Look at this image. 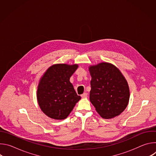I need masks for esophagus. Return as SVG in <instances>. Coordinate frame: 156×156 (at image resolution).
<instances>
[{"label":"esophagus","mask_w":156,"mask_h":156,"mask_svg":"<svg viewBox=\"0 0 156 156\" xmlns=\"http://www.w3.org/2000/svg\"><path fill=\"white\" fill-rule=\"evenodd\" d=\"M81 98H86V97L87 96V94L86 93H84L83 94H81Z\"/></svg>","instance_id":"obj_1"}]
</instances>
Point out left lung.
I'll return each instance as SVG.
<instances>
[{
	"mask_svg": "<svg viewBox=\"0 0 156 156\" xmlns=\"http://www.w3.org/2000/svg\"><path fill=\"white\" fill-rule=\"evenodd\" d=\"M91 76L90 99L104 119L119 115L126 107L129 91L120 71L112 64L101 63L90 67Z\"/></svg>",
	"mask_w": 156,
	"mask_h": 156,
	"instance_id": "left-lung-1",
	"label": "left lung"
}]
</instances>
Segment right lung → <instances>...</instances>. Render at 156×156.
I'll list each match as a JSON object with an SVG mask.
<instances>
[{"mask_svg":"<svg viewBox=\"0 0 156 156\" xmlns=\"http://www.w3.org/2000/svg\"><path fill=\"white\" fill-rule=\"evenodd\" d=\"M77 68L78 65H54L41 79L37 99L42 111L48 117L66 119L81 99L70 81Z\"/></svg>","mask_w":156,"mask_h":156,"instance_id":"add662e5","label":"right lung"}]
</instances>
